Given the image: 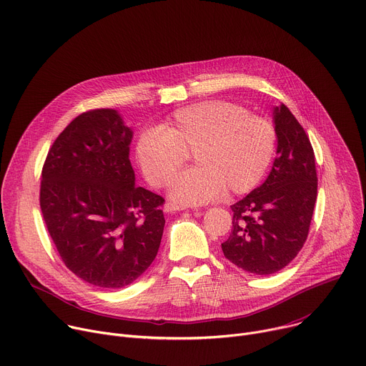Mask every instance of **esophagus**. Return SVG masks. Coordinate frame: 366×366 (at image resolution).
<instances>
[{
	"mask_svg": "<svg viewBox=\"0 0 366 366\" xmlns=\"http://www.w3.org/2000/svg\"><path fill=\"white\" fill-rule=\"evenodd\" d=\"M184 209H186L184 207L176 205V204H173V202H166V205H164V211H166L167 214H176V212L184 211Z\"/></svg>",
	"mask_w": 366,
	"mask_h": 366,
	"instance_id": "1",
	"label": "esophagus"
}]
</instances>
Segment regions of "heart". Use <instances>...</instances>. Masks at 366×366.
<instances>
[{"instance_id":"b5f03b06","label":"heart","mask_w":366,"mask_h":366,"mask_svg":"<svg viewBox=\"0 0 366 366\" xmlns=\"http://www.w3.org/2000/svg\"><path fill=\"white\" fill-rule=\"evenodd\" d=\"M274 149L276 129L269 119L215 100L176 110L161 129H144L135 157L147 180L164 187L192 154L196 166L173 182L170 197L177 204L199 205L222 190L235 196L254 189Z\"/></svg>"}]
</instances>
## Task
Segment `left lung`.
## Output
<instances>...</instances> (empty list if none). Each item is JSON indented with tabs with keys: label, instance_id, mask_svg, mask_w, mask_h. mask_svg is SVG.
Returning <instances> with one entry per match:
<instances>
[{
	"label": "left lung",
	"instance_id": "obj_1",
	"mask_svg": "<svg viewBox=\"0 0 366 366\" xmlns=\"http://www.w3.org/2000/svg\"><path fill=\"white\" fill-rule=\"evenodd\" d=\"M277 155L262 186L231 207L224 256L253 274L288 266L308 237L317 199L315 157L308 135L285 104L273 110Z\"/></svg>",
	"mask_w": 366,
	"mask_h": 366
}]
</instances>
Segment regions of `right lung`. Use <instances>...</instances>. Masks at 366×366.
Instances as JSON below:
<instances>
[{
	"label": "right lung",
	"instance_id": "right-lung-1",
	"mask_svg": "<svg viewBox=\"0 0 366 366\" xmlns=\"http://www.w3.org/2000/svg\"><path fill=\"white\" fill-rule=\"evenodd\" d=\"M132 131L113 109L81 113L46 155L40 209L65 266L99 288H124L152 263L164 231L161 196L135 186Z\"/></svg>",
	"mask_w": 366,
	"mask_h": 366
}]
</instances>
